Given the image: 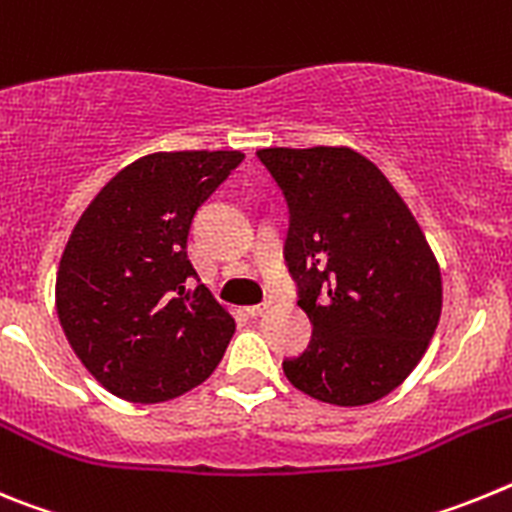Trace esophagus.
I'll return each instance as SVG.
<instances>
[{
	"mask_svg": "<svg viewBox=\"0 0 512 512\" xmlns=\"http://www.w3.org/2000/svg\"><path fill=\"white\" fill-rule=\"evenodd\" d=\"M269 307H271V297H269V300L259 302V305H251V307H246V312H248V315H251V318H259V315H264V312L269 310Z\"/></svg>",
	"mask_w": 512,
	"mask_h": 512,
	"instance_id": "obj_1",
	"label": "esophagus"
}]
</instances>
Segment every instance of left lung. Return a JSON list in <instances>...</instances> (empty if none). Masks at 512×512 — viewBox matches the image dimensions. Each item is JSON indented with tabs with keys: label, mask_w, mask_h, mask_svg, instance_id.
I'll return each mask as SVG.
<instances>
[{
	"label": "left lung",
	"mask_w": 512,
	"mask_h": 512,
	"mask_svg": "<svg viewBox=\"0 0 512 512\" xmlns=\"http://www.w3.org/2000/svg\"><path fill=\"white\" fill-rule=\"evenodd\" d=\"M289 210L284 259L310 346L284 359L297 390L356 408L400 387L436 333L441 271L387 176L351 148H261Z\"/></svg>",
	"instance_id": "1"
}]
</instances>
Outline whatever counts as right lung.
I'll use <instances>...</instances> for the list:
<instances>
[{
    "label": "right lung",
    "instance_id": "right-lung-1",
    "mask_svg": "<svg viewBox=\"0 0 512 512\" xmlns=\"http://www.w3.org/2000/svg\"><path fill=\"white\" fill-rule=\"evenodd\" d=\"M241 151L151 153L112 176L79 217L56 279L74 354L104 390L164 402L205 382L235 333L187 256L192 220ZM200 282V279H197Z\"/></svg>",
    "mask_w": 512,
    "mask_h": 512
}]
</instances>
